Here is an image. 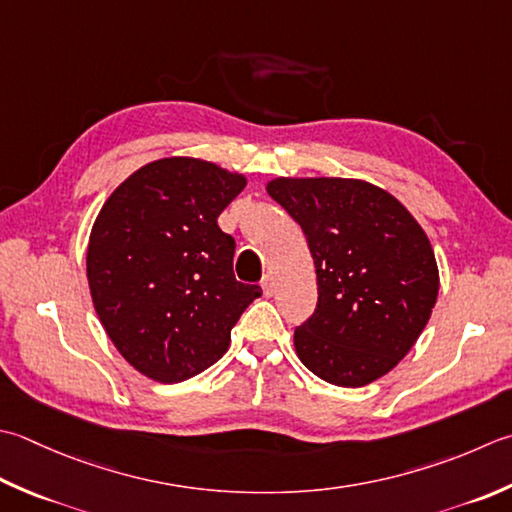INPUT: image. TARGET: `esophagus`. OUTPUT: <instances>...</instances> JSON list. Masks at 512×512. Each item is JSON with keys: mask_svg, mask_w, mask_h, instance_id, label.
<instances>
[{"mask_svg": "<svg viewBox=\"0 0 512 512\" xmlns=\"http://www.w3.org/2000/svg\"><path fill=\"white\" fill-rule=\"evenodd\" d=\"M262 290H264L266 297L273 295V293H275V279L270 277V275H266V277L262 279Z\"/></svg>", "mask_w": 512, "mask_h": 512, "instance_id": "esophagus-1", "label": "esophagus"}]
</instances>
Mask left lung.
I'll return each instance as SVG.
<instances>
[{"mask_svg": "<svg viewBox=\"0 0 512 512\" xmlns=\"http://www.w3.org/2000/svg\"><path fill=\"white\" fill-rule=\"evenodd\" d=\"M266 190L302 226L315 262L317 308L295 328L297 357L328 384L375 382L413 348L437 302L424 228L362 179L277 177Z\"/></svg>", "mask_w": 512, "mask_h": 512, "instance_id": "obj_1", "label": "left lung"}]
</instances>
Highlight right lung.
<instances>
[{
	"mask_svg": "<svg viewBox=\"0 0 512 512\" xmlns=\"http://www.w3.org/2000/svg\"><path fill=\"white\" fill-rule=\"evenodd\" d=\"M246 177L195 157L135 170L99 210L86 275L106 335L126 362L162 384L202 373L262 288L233 273L235 239L217 226Z\"/></svg>",
	"mask_w": 512,
	"mask_h": 512,
	"instance_id": "add662e5",
	"label": "right lung"
}]
</instances>
